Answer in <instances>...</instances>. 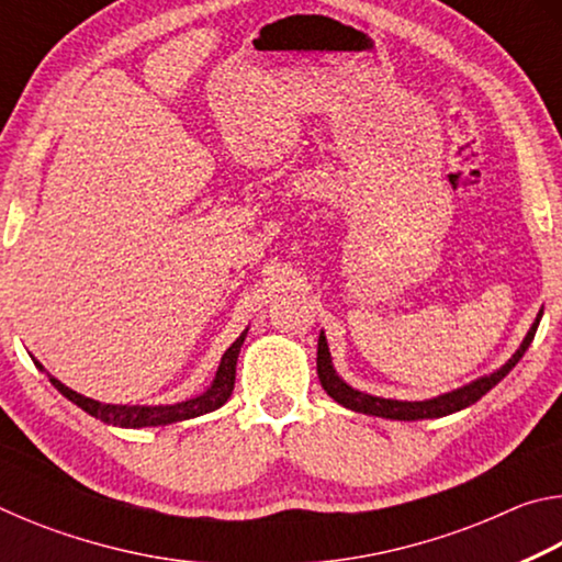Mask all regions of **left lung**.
I'll return each mask as SVG.
<instances>
[{
	"label": "left lung",
	"instance_id": "1",
	"mask_svg": "<svg viewBox=\"0 0 562 562\" xmlns=\"http://www.w3.org/2000/svg\"><path fill=\"white\" fill-rule=\"evenodd\" d=\"M538 322H540V315H538L536 322H532V327H530V331L526 335V339H522L520 349L506 361V364L498 369V372H493V374L483 376V379H475L473 384H465L461 389H456V392L429 398V402H394V398L369 396L364 392H357V389H351L349 384L341 382V379L335 374V369H331V357H329L325 335H319V341H317V376H319L322 389H325V392L331 398H335L337 404L351 408V412L384 416V418H396V422H416V418H439V416H446V414L461 412V408L475 404L483 394L491 392V389L496 386L501 379L506 376L510 369L518 364V359L526 355V349L530 347L532 337H536Z\"/></svg>",
	"mask_w": 562,
	"mask_h": 562
}]
</instances>
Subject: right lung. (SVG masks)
<instances>
[{
    "label": "right lung",
    "instance_id": "add662e5",
    "mask_svg": "<svg viewBox=\"0 0 562 562\" xmlns=\"http://www.w3.org/2000/svg\"><path fill=\"white\" fill-rule=\"evenodd\" d=\"M245 341V331L240 337L233 341V347L225 351L221 359V367H217V374L213 379V386L207 389L205 394L190 398V402H180L173 406H123V404H101L93 402L89 396L76 394L74 389L64 386L59 379H52V384L59 389V392L74 402L76 406H81L83 412L101 418L103 424H113V426H126V429H140V426H166L173 422H186V418L201 416L207 412H215L221 408L227 398H231L233 389H235V364H237V355H240V347ZM36 367L42 369L40 361H34Z\"/></svg>",
    "mask_w": 562,
    "mask_h": 562
}]
</instances>
